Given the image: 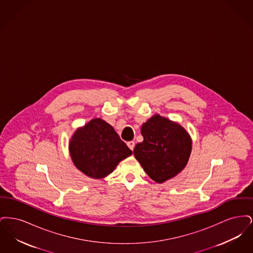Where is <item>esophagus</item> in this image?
<instances>
[{
  "mask_svg": "<svg viewBox=\"0 0 253 253\" xmlns=\"http://www.w3.org/2000/svg\"><path fill=\"white\" fill-rule=\"evenodd\" d=\"M127 145H128V147L130 148V150L133 151V148H134V142H133V141H129V142H127Z\"/></svg>",
  "mask_w": 253,
  "mask_h": 253,
  "instance_id": "esophagus-1",
  "label": "esophagus"
}]
</instances>
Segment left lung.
Listing matches in <instances>:
<instances>
[{"mask_svg":"<svg viewBox=\"0 0 253 253\" xmlns=\"http://www.w3.org/2000/svg\"><path fill=\"white\" fill-rule=\"evenodd\" d=\"M141 133L144 139L135 145L133 155L153 180L162 183L185 168L192 140L179 124L156 115L142 125Z\"/></svg>","mask_w":253,"mask_h":253,"instance_id":"8db88e82","label":"left lung"}]
</instances>
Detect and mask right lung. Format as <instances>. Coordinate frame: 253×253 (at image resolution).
<instances>
[{
    "label": "right lung",
    "mask_w": 253,
    "mask_h": 253,
    "mask_svg": "<svg viewBox=\"0 0 253 253\" xmlns=\"http://www.w3.org/2000/svg\"><path fill=\"white\" fill-rule=\"evenodd\" d=\"M69 150L75 166L97 179L110 174L120 161L132 155L114 128L100 119L92 120L77 130Z\"/></svg>",
    "instance_id": "right-lung-1"
}]
</instances>
